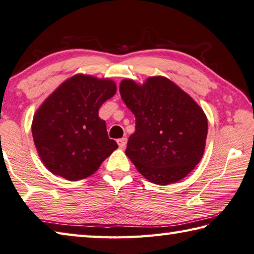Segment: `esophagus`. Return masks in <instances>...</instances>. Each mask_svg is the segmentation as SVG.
Instances as JSON below:
<instances>
[{"instance_id":"esophagus-1","label":"esophagus","mask_w":254,"mask_h":254,"mask_svg":"<svg viewBox=\"0 0 254 254\" xmlns=\"http://www.w3.org/2000/svg\"><path fill=\"white\" fill-rule=\"evenodd\" d=\"M117 143H118L120 148L126 147V145H127V138H126V137H123V138H120V139L117 140Z\"/></svg>"}]
</instances>
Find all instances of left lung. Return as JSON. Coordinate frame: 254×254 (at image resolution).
I'll list each match as a JSON object with an SVG mask.
<instances>
[{
	"mask_svg": "<svg viewBox=\"0 0 254 254\" xmlns=\"http://www.w3.org/2000/svg\"><path fill=\"white\" fill-rule=\"evenodd\" d=\"M119 92L136 118L126 155L145 179L167 185L184 179L203 156L207 118L192 97L165 77L144 84L125 79Z\"/></svg>",
	"mask_w": 254,
	"mask_h": 254,
	"instance_id": "obj_1",
	"label": "left lung"
}]
</instances>
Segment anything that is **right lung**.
Returning a JSON list of instances; mask_svg holds the SVG:
<instances>
[{
  "mask_svg": "<svg viewBox=\"0 0 254 254\" xmlns=\"http://www.w3.org/2000/svg\"><path fill=\"white\" fill-rule=\"evenodd\" d=\"M115 93L113 80L75 74L44 100L33 117L32 136L49 171L69 181L83 180L118 148L98 115Z\"/></svg>",
  "mask_w": 254,
  "mask_h": 254,
  "instance_id": "add662e5",
  "label": "right lung"
}]
</instances>
